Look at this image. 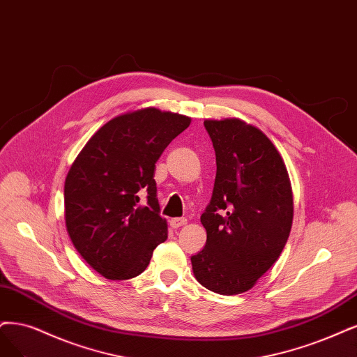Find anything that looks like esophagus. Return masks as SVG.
<instances>
[{
    "instance_id": "34e87169",
    "label": "esophagus",
    "mask_w": 357,
    "mask_h": 357,
    "mask_svg": "<svg viewBox=\"0 0 357 357\" xmlns=\"http://www.w3.org/2000/svg\"><path fill=\"white\" fill-rule=\"evenodd\" d=\"M183 225H187V219L185 218H175L170 220V227L172 228H181Z\"/></svg>"
}]
</instances>
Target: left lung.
Returning a JSON list of instances; mask_svg holds the SVG:
<instances>
[{"instance_id":"8db88e82","label":"left lung","mask_w":357,"mask_h":357,"mask_svg":"<svg viewBox=\"0 0 357 357\" xmlns=\"http://www.w3.org/2000/svg\"><path fill=\"white\" fill-rule=\"evenodd\" d=\"M216 153L212 200L202 215L206 245L195 280L222 296L253 288L278 260L293 225V190L281 154L240 119L204 121Z\"/></svg>"}]
</instances>
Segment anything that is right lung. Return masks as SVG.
<instances>
[{"instance_id": "obj_1", "label": "right lung", "mask_w": 357, "mask_h": 357, "mask_svg": "<svg viewBox=\"0 0 357 357\" xmlns=\"http://www.w3.org/2000/svg\"><path fill=\"white\" fill-rule=\"evenodd\" d=\"M191 117L145 107L113 117L85 144L64 182L66 228L77 253L107 280L145 271L166 241L155 163ZM148 192V204L139 194Z\"/></svg>"}]
</instances>
